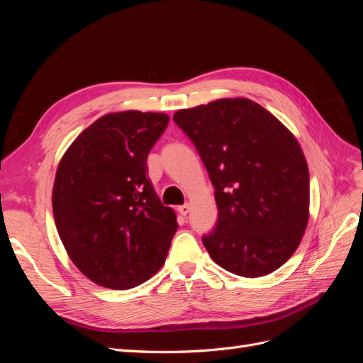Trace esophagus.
<instances>
[{"label": "esophagus", "instance_id": "obj_1", "mask_svg": "<svg viewBox=\"0 0 363 363\" xmlns=\"http://www.w3.org/2000/svg\"><path fill=\"white\" fill-rule=\"evenodd\" d=\"M177 211H179V213H180L182 216H186V215H188V213L191 212V204H183V206H179Z\"/></svg>", "mask_w": 363, "mask_h": 363}]
</instances>
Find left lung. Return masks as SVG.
I'll return each mask as SVG.
<instances>
[{
  "label": "left lung",
  "instance_id": "left-lung-1",
  "mask_svg": "<svg viewBox=\"0 0 363 363\" xmlns=\"http://www.w3.org/2000/svg\"><path fill=\"white\" fill-rule=\"evenodd\" d=\"M174 123L192 140L215 189L218 223L203 236L208 255L242 277L280 268L309 219V168L298 140L248 98L183 108Z\"/></svg>",
  "mask_w": 363,
  "mask_h": 363
}]
</instances>
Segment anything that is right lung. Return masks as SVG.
<instances>
[{
  "label": "right lung",
  "mask_w": 363,
  "mask_h": 363,
  "mask_svg": "<svg viewBox=\"0 0 363 363\" xmlns=\"http://www.w3.org/2000/svg\"><path fill=\"white\" fill-rule=\"evenodd\" d=\"M168 123L164 113L104 115L59 163L54 221L74 265L100 286H139L168 256L177 216L147 177L148 152Z\"/></svg>",
  "instance_id": "right-lung-1"
}]
</instances>
